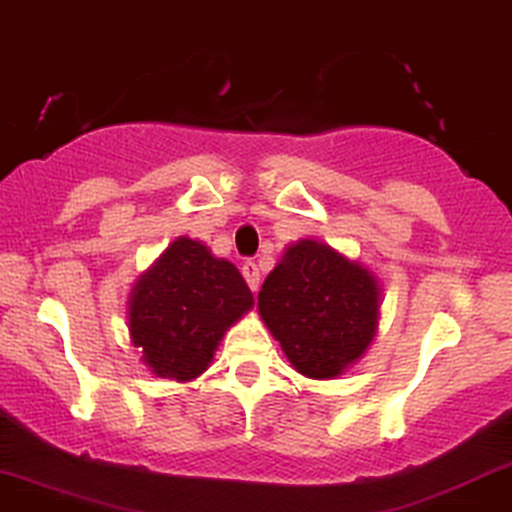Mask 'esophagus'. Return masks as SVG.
Returning a JSON list of instances; mask_svg holds the SVG:
<instances>
[{"mask_svg": "<svg viewBox=\"0 0 512 512\" xmlns=\"http://www.w3.org/2000/svg\"><path fill=\"white\" fill-rule=\"evenodd\" d=\"M243 277L252 291L260 289V267H257L252 260L243 262Z\"/></svg>", "mask_w": 512, "mask_h": 512, "instance_id": "obj_1", "label": "esophagus"}]
</instances>
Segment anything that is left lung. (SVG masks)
<instances>
[{
  "label": "left lung",
  "instance_id": "obj_1",
  "mask_svg": "<svg viewBox=\"0 0 512 512\" xmlns=\"http://www.w3.org/2000/svg\"><path fill=\"white\" fill-rule=\"evenodd\" d=\"M257 308L296 372L330 379L372 342L379 286L333 247L301 240L265 279Z\"/></svg>",
  "mask_w": 512,
  "mask_h": 512
}]
</instances>
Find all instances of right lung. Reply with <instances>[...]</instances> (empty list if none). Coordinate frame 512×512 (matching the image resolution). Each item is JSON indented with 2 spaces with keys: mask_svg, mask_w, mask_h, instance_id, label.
<instances>
[{
  "mask_svg": "<svg viewBox=\"0 0 512 512\" xmlns=\"http://www.w3.org/2000/svg\"><path fill=\"white\" fill-rule=\"evenodd\" d=\"M250 306L238 267L213 257L199 240L179 238L133 289V345L153 374L189 381L209 367L226 328Z\"/></svg>",
  "mask_w": 512,
  "mask_h": 512,
  "instance_id": "add662e5",
  "label": "right lung"
}]
</instances>
